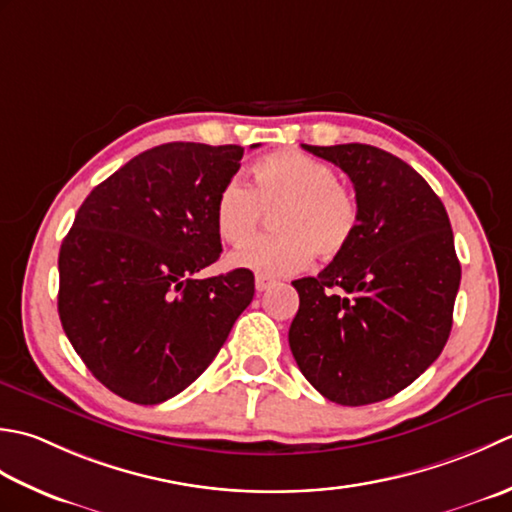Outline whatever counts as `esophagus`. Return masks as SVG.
Returning <instances> with one entry per match:
<instances>
[{"label": "esophagus", "instance_id": "1", "mask_svg": "<svg viewBox=\"0 0 512 512\" xmlns=\"http://www.w3.org/2000/svg\"><path fill=\"white\" fill-rule=\"evenodd\" d=\"M271 287V280L265 276H256V289L258 291H267Z\"/></svg>", "mask_w": 512, "mask_h": 512}]
</instances>
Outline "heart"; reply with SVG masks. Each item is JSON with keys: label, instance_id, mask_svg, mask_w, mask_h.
<instances>
[{"label": "heart", "instance_id": "heart-1", "mask_svg": "<svg viewBox=\"0 0 512 512\" xmlns=\"http://www.w3.org/2000/svg\"><path fill=\"white\" fill-rule=\"evenodd\" d=\"M277 212L274 237L238 247L229 263L265 278L294 276L314 252L333 258L349 247L358 229V201L338 183L329 163L302 152H274L252 170V187L229 179L214 203L216 232L227 243H244L265 213Z\"/></svg>", "mask_w": 512, "mask_h": 512}]
</instances>
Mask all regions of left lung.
Listing matches in <instances>:
<instances>
[{
  "mask_svg": "<svg viewBox=\"0 0 512 512\" xmlns=\"http://www.w3.org/2000/svg\"><path fill=\"white\" fill-rule=\"evenodd\" d=\"M349 176L358 229L316 278L294 280L289 327L298 369L327 400L391 398L440 356L462 267L448 214L409 163L364 143L302 145Z\"/></svg>",
  "mask_w": 512,
  "mask_h": 512,
  "instance_id": "1",
  "label": "left lung"
}]
</instances>
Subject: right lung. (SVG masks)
I'll return each mask as SVG.
<instances>
[{"label": "right lung", "mask_w": 512, "mask_h": 512, "mask_svg": "<svg viewBox=\"0 0 512 512\" xmlns=\"http://www.w3.org/2000/svg\"><path fill=\"white\" fill-rule=\"evenodd\" d=\"M243 152L183 141L145 150L88 194L61 243V327L123 400L161 404L190 387L254 298L247 269L196 278L223 252L214 203Z\"/></svg>", "instance_id": "obj_1"}]
</instances>
